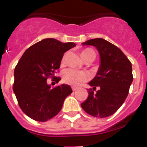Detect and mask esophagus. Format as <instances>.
Instances as JSON below:
<instances>
[{
    "mask_svg": "<svg viewBox=\"0 0 147 147\" xmlns=\"http://www.w3.org/2000/svg\"><path fill=\"white\" fill-rule=\"evenodd\" d=\"M72 90L73 91H75V90H77V88H76V87H72Z\"/></svg>",
    "mask_w": 147,
    "mask_h": 147,
    "instance_id": "1",
    "label": "esophagus"
}]
</instances>
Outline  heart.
<instances>
[{
    "label": "heart",
    "instance_id": "obj_1",
    "mask_svg": "<svg viewBox=\"0 0 147 147\" xmlns=\"http://www.w3.org/2000/svg\"><path fill=\"white\" fill-rule=\"evenodd\" d=\"M91 53H95L91 49H85L82 51V57L83 59H85L86 56ZM66 57L67 54L63 56L61 60V64L64 65L66 61ZM88 78V76L85 73L82 72V71H78L76 70L73 69V68H67L62 73V80L66 84L71 85H77L80 83L85 81Z\"/></svg>",
    "mask_w": 147,
    "mask_h": 147
}]
</instances>
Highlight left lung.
Listing matches in <instances>:
<instances>
[{"instance_id":"left-lung-1","label":"left lung","mask_w":147,"mask_h":147,"mask_svg":"<svg viewBox=\"0 0 147 147\" xmlns=\"http://www.w3.org/2000/svg\"><path fill=\"white\" fill-rule=\"evenodd\" d=\"M85 45L96 48L101 65L96 76L88 84V97L81 107L89 115L106 118L115 113L127 98L133 80L132 64L117 46L102 38L91 39ZM97 86L100 89L94 92Z\"/></svg>"}]
</instances>
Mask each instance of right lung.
Listing matches in <instances>:
<instances>
[{
  "label": "right lung",
  "mask_w": 147,
  "mask_h": 147,
  "mask_svg": "<svg viewBox=\"0 0 147 147\" xmlns=\"http://www.w3.org/2000/svg\"><path fill=\"white\" fill-rule=\"evenodd\" d=\"M75 45L74 42L47 38L34 44L23 54L15 68L13 90L20 109L28 117L43 122L59 113L72 90L64 84L51 88L47 80L56 77L64 53ZM60 80L57 77V82Z\"/></svg>",
  "instance_id": "1"
}]
</instances>
